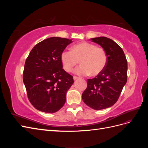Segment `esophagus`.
<instances>
[{
  "label": "esophagus",
  "mask_w": 148,
  "mask_h": 148,
  "mask_svg": "<svg viewBox=\"0 0 148 148\" xmlns=\"http://www.w3.org/2000/svg\"><path fill=\"white\" fill-rule=\"evenodd\" d=\"M78 79H79V78L78 77H75V76H74V77H73V79H74V80Z\"/></svg>",
  "instance_id": "esophagus-1"
}]
</instances>
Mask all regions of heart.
<instances>
[{"label": "heart", "instance_id": "b5f03b06", "mask_svg": "<svg viewBox=\"0 0 148 148\" xmlns=\"http://www.w3.org/2000/svg\"><path fill=\"white\" fill-rule=\"evenodd\" d=\"M60 60L64 70L67 72L72 71L79 62L75 73L79 75L97 76L104 70L107 64V57L102 47L87 42L75 44L71 51L65 50L60 55Z\"/></svg>", "mask_w": 148, "mask_h": 148}]
</instances>
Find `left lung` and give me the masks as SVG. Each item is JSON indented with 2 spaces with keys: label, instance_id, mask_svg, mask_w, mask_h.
Listing matches in <instances>:
<instances>
[{
  "label": "left lung",
  "instance_id": "left-lung-1",
  "mask_svg": "<svg viewBox=\"0 0 148 148\" xmlns=\"http://www.w3.org/2000/svg\"><path fill=\"white\" fill-rule=\"evenodd\" d=\"M91 40L104 49L107 62L100 74L88 79L82 99L91 108L102 110L112 106L117 101L127 81V61L122 49L113 40L106 37Z\"/></svg>",
  "mask_w": 148,
  "mask_h": 148
}]
</instances>
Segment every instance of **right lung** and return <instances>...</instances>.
Segmentation results:
<instances>
[{"mask_svg":"<svg viewBox=\"0 0 148 148\" xmlns=\"http://www.w3.org/2000/svg\"><path fill=\"white\" fill-rule=\"evenodd\" d=\"M72 40L51 37L37 44L26 60L23 83L30 102L37 110L55 113L64 106L73 77L62 69L60 55Z\"/></svg>","mask_w":148,"mask_h":148,"instance_id":"right-lung-1","label":"right lung"}]
</instances>
